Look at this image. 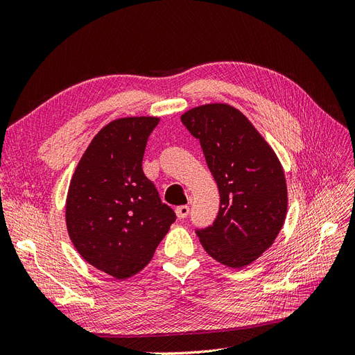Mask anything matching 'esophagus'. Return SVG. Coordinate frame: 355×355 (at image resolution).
<instances>
[{
	"label": "esophagus",
	"instance_id": "obj_1",
	"mask_svg": "<svg viewBox=\"0 0 355 355\" xmlns=\"http://www.w3.org/2000/svg\"><path fill=\"white\" fill-rule=\"evenodd\" d=\"M175 211H176V216L179 219H185L189 214V206H178L175 209Z\"/></svg>",
	"mask_w": 355,
	"mask_h": 355
}]
</instances>
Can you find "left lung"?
Masks as SVG:
<instances>
[{"label": "left lung", "instance_id": "1", "mask_svg": "<svg viewBox=\"0 0 355 355\" xmlns=\"http://www.w3.org/2000/svg\"><path fill=\"white\" fill-rule=\"evenodd\" d=\"M197 137L220 196L211 227L197 230L214 261L240 270L275 241L287 213L284 170L262 135L228 103H207L182 114Z\"/></svg>", "mask_w": 355, "mask_h": 355}]
</instances>
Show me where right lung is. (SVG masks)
<instances>
[{
    "instance_id": "1",
    "label": "right lung",
    "mask_w": 355,
    "mask_h": 355,
    "mask_svg": "<svg viewBox=\"0 0 355 355\" xmlns=\"http://www.w3.org/2000/svg\"><path fill=\"white\" fill-rule=\"evenodd\" d=\"M158 123V116H125L106 124L69 184V239L85 262L116 280L144 270L176 219L142 170L148 137Z\"/></svg>"
}]
</instances>
